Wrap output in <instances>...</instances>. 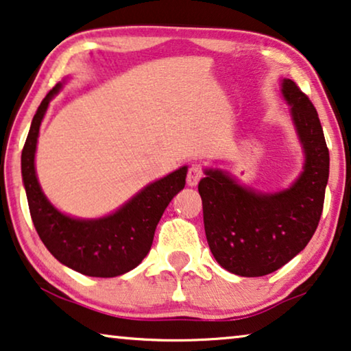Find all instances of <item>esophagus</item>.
Segmentation results:
<instances>
[{
  "label": "esophagus",
  "mask_w": 351,
  "mask_h": 351,
  "mask_svg": "<svg viewBox=\"0 0 351 351\" xmlns=\"http://www.w3.org/2000/svg\"><path fill=\"white\" fill-rule=\"evenodd\" d=\"M201 177H203V167L198 165L190 166L189 174H186V184H189L190 186H195L199 182Z\"/></svg>",
  "instance_id": "obj_1"
}]
</instances>
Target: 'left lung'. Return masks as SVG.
Here are the masks:
<instances>
[{
	"instance_id": "left-lung-1",
	"label": "left lung",
	"mask_w": 351,
	"mask_h": 351,
	"mask_svg": "<svg viewBox=\"0 0 351 351\" xmlns=\"http://www.w3.org/2000/svg\"><path fill=\"white\" fill-rule=\"evenodd\" d=\"M282 95L305 150L294 185L275 195L256 193L213 169L198 184L210 252L239 276H263L286 265L308 244L323 213L329 150L318 113L292 80L282 81Z\"/></svg>"
}]
</instances>
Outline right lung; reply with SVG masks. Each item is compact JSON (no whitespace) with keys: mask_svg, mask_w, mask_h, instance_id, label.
I'll list each match as a JSON object with an SVG mask.
<instances>
[{"mask_svg":"<svg viewBox=\"0 0 351 351\" xmlns=\"http://www.w3.org/2000/svg\"><path fill=\"white\" fill-rule=\"evenodd\" d=\"M60 86L56 84L43 99L22 150V177L33 225L47 251L71 270L95 278L119 276L136 268L150 251L162 213L185 186L186 166L145 186L108 217L80 220L60 214L43 195L35 172L40 124Z\"/></svg>","mask_w":351,"mask_h":351,"instance_id":"right-lung-1","label":"right lung"}]
</instances>
